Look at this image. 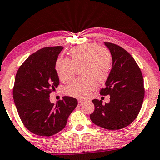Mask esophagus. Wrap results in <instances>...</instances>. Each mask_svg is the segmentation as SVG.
Listing matches in <instances>:
<instances>
[{"label":"esophagus","instance_id":"esophagus-1","mask_svg":"<svg viewBox=\"0 0 160 160\" xmlns=\"http://www.w3.org/2000/svg\"><path fill=\"white\" fill-rule=\"evenodd\" d=\"M83 103H84V101H83V100H78V104H79L80 105H82Z\"/></svg>","mask_w":160,"mask_h":160}]
</instances>
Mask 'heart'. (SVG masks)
Masks as SVG:
<instances>
[{
  "instance_id": "obj_1",
  "label": "heart",
  "mask_w": 160,
  "mask_h": 160,
  "mask_svg": "<svg viewBox=\"0 0 160 160\" xmlns=\"http://www.w3.org/2000/svg\"><path fill=\"white\" fill-rule=\"evenodd\" d=\"M71 60L60 58L56 63V71L60 79L67 82L74 77L75 67H81L82 77L77 78L64 88L68 96L85 99L97 86V81L102 82L110 74L112 56L105 48L90 43L74 48L70 52Z\"/></svg>"
}]
</instances>
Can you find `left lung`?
<instances>
[{
	"label": "left lung",
	"instance_id": "obj_1",
	"mask_svg": "<svg viewBox=\"0 0 160 160\" xmlns=\"http://www.w3.org/2000/svg\"><path fill=\"white\" fill-rule=\"evenodd\" d=\"M112 60V69L105 82L102 96H110V101L92 100L95 110L90 118L95 124L109 130H118L131 124L138 116L143 102V78L135 60L122 47L105 43Z\"/></svg>",
	"mask_w": 160,
	"mask_h": 160
}]
</instances>
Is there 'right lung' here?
<instances>
[{
	"mask_svg": "<svg viewBox=\"0 0 160 160\" xmlns=\"http://www.w3.org/2000/svg\"><path fill=\"white\" fill-rule=\"evenodd\" d=\"M62 46L46 47L33 53L19 67L13 88V99L22 123L36 135L50 136L65 127L77 100L64 96L56 104L50 93L60 83L56 61Z\"/></svg>",
	"mask_w": 160,
	"mask_h": 160,
	"instance_id": "add662e5",
	"label": "right lung"
}]
</instances>
